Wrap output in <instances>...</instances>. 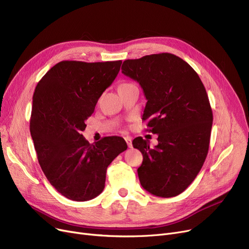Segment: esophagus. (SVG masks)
<instances>
[{
  "label": "esophagus",
  "instance_id": "esophagus-1",
  "mask_svg": "<svg viewBox=\"0 0 249 249\" xmlns=\"http://www.w3.org/2000/svg\"><path fill=\"white\" fill-rule=\"evenodd\" d=\"M125 141H126V143H127L128 147L131 148V147H132V138L127 136V137H125Z\"/></svg>",
  "mask_w": 249,
  "mask_h": 249
}]
</instances>
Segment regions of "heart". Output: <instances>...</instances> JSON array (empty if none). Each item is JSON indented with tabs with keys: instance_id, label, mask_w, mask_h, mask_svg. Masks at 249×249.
<instances>
[{
	"instance_id": "b5f03b06",
	"label": "heart",
	"mask_w": 249,
	"mask_h": 249,
	"mask_svg": "<svg viewBox=\"0 0 249 249\" xmlns=\"http://www.w3.org/2000/svg\"><path fill=\"white\" fill-rule=\"evenodd\" d=\"M123 85H127V84H122V85H121V86H123Z\"/></svg>"
}]
</instances>
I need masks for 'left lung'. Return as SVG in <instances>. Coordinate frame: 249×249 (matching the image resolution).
<instances>
[{
  "instance_id": "1",
  "label": "left lung",
  "mask_w": 249,
  "mask_h": 249,
  "mask_svg": "<svg viewBox=\"0 0 249 249\" xmlns=\"http://www.w3.org/2000/svg\"><path fill=\"white\" fill-rule=\"evenodd\" d=\"M122 73L139 83L147 100L142 120L159 144L136 137L143 155L137 173L142 188L161 198L184 192L206 160L213 114L205 87L191 65L172 53L127 59Z\"/></svg>"
}]
</instances>
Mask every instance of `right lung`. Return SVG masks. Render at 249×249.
<instances>
[{"label": "right lung", "mask_w": 249, "mask_h": 249, "mask_svg": "<svg viewBox=\"0 0 249 249\" xmlns=\"http://www.w3.org/2000/svg\"><path fill=\"white\" fill-rule=\"evenodd\" d=\"M121 63L63 60L36 86L30 133L37 159L51 186L70 200L85 202L99 196L108 165L127 149L122 137H104L90 144L82 134Z\"/></svg>", "instance_id": "right-lung-1"}]
</instances>
